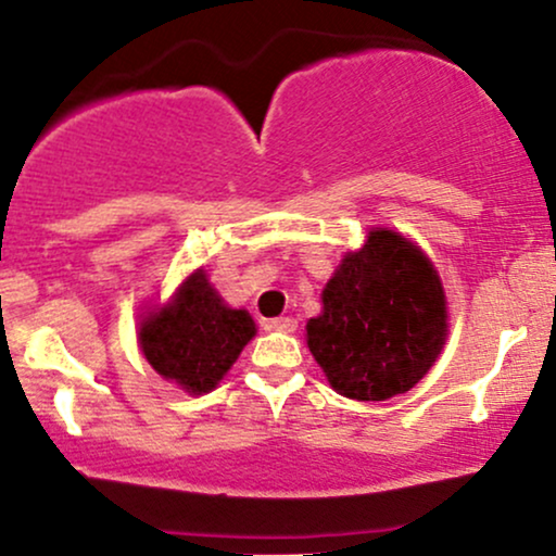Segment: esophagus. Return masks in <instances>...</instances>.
I'll return each instance as SVG.
<instances>
[{
  "label": "esophagus",
  "mask_w": 556,
  "mask_h": 556,
  "mask_svg": "<svg viewBox=\"0 0 556 556\" xmlns=\"http://www.w3.org/2000/svg\"><path fill=\"white\" fill-rule=\"evenodd\" d=\"M264 329L269 331H295L298 329V321L292 316H279V318H269V321H264Z\"/></svg>",
  "instance_id": "obj_1"
}]
</instances>
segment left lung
Returning <instances> with one entry per match:
<instances>
[{"label":"left lung","mask_w":556,"mask_h":556,"mask_svg":"<svg viewBox=\"0 0 556 556\" xmlns=\"http://www.w3.org/2000/svg\"><path fill=\"white\" fill-rule=\"evenodd\" d=\"M308 348L329 384L350 400H389L424 379L442 353L446 303L418 245L392 229L368 232L324 290Z\"/></svg>","instance_id":"8db88e82"}]
</instances>
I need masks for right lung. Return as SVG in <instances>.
Returning <instances> with one entry per match:
<instances>
[{"label":"right lung","instance_id":"1","mask_svg":"<svg viewBox=\"0 0 556 556\" xmlns=\"http://www.w3.org/2000/svg\"><path fill=\"white\" fill-rule=\"evenodd\" d=\"M253 334L256 324L248 311L227 308L198 269L172 305L140 324V348L156 374L201 394L216 387Z\"/></svg>","mask_w":556,"mask_h":556}]
</instances>
